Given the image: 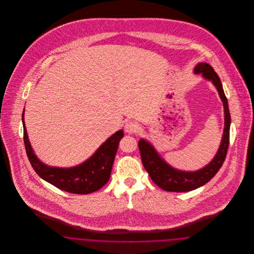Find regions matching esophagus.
<instances>
[{"label": "esophagus", "instance_id": "esophagus-1", "mask_svg": "<svg viewBox=\"0 0 254 254\" xmlns=\"http://www.w3.org/2000/svg\"><path fill=\"white\" fill-rule=\"evenodd\" d=\"M125 130L127 133H135L138 130V126L133 121H127L125 125Z\"/></svg>", "mask_w": 254, "mask_h": 254}]
</instances>
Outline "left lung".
Wrapping results in <instances>:
<instances>
[{"label":"left lung","mask_w":254,"mask_h":254,"mask_svg":"<svg viewBox=\"0 0 254 254\" xmlns=\"http://www.w3.org/2000/svg\"><path fill=\"white\" fill-rule=\"evenodd\" d=\"M196 74H202L206 80L212 82L216 86L219 95L224 105L225 111V127L222 142L215 157L206 165L205 168L197 171H181L173 169L167 164L158 154L154 147L147 141L141 139L138 143L142 162L145 170L148 172L151 180L157 185L159 188L166 191L172 192H186L196 190L204 186L210 179H212L218 170L223 166L227 156L228 148L230 145V114L228 99L224 93V89L221 84L217 73L213 67L206 63H200L194 68Z\"/></svg>","instance_id":"left-lung-1"}]
</instances>
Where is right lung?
Instances as JSON below:
<instances>
[{
    "label": "right lung",
    "instance_id": "right-lung-1",
    "mask_svg": "<svg viewBox=\"0 0 254 254\" xmlns=\"http://www.w3.org/2000/svg\"><path fill=\"white\" fill-rule=\"evenodd\" d=\"M24 126V143L28 160L37 174L61 190L74 194H88L103 188L110 177L119 142L124 136L118 130L101 145L96 152L83 164L69 169L52 168L43 164L33 152Z\"/></svg>",
    "mask_w": 254,
    "mask_h": 254
}]
</instances>
